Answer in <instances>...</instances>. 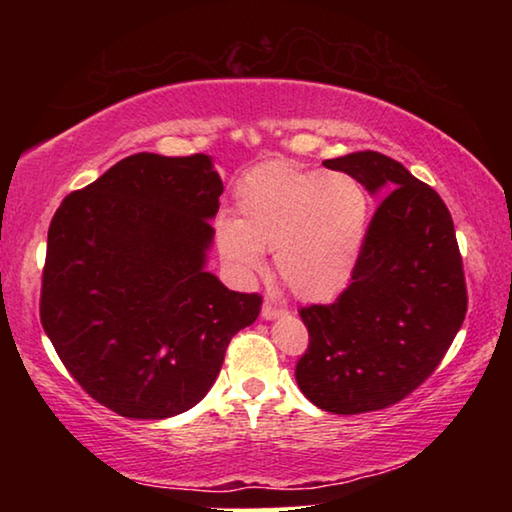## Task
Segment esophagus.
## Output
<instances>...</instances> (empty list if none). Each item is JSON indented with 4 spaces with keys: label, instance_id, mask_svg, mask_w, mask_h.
Segmentation results:
<instances>
[{
    "label": "esophagus",
    "instance_id": "34e87169",
    "mask_svg": "<svg viewBox=\"0 0 512 512\" xmlns=\"http://www.w3.org/2000/svg\"><path fill=\"white\" fill-rule=\"evenodd\" d=\"M282 314H284V309H277V307L271 305V302H264V307H262V318H264V320L280 318Z\"/></svg>",
    "mask_w": 512,
    "mask_h": 512
}]
</instances>
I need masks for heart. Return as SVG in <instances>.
Here are the masks:
<instances>
[{
    "instance_id": "1",
    "label": "heart",
    "mask_w": 512,
    "mask_h": 512,
    "mask_svg": "<svg viewBox=\"0 0 512 512\" xmlns=\"http://www.w3.org/2000/svg\"><path fill=\"white\" fill-rule=\"evenodd\" d=\"M237 219L216 223V248L250 280L275 253L280 280L302 300H329L348 287L370 223V194L348 171L266 162L235 187Z\"/></svg>"
}]
</instances>
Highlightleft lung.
<instances>
[{"label":"left lung","instance_id":"1","mask_svg":"<svg viewBox=\"0 0 512 512\" xmlns=\"http://www.w3.org/2000/svg\"><path fill=\"white\" fill-rule=\"evenodd\" d=\"M384 196L350 287L332 305L300 309L309 348L296 381L318 409H386L427 379L467 311L463 259L447 205L400 162L377 151L325 160Z\"/></svg>","mask_w":512,"mask_h":512}]
</instances>
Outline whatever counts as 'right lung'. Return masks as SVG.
Listing matches in <instances>:
<instances>
[{
    "instance_id": "1",
    "label": "right lung",
    "mask_w": 512,
    "mask_h": 512,
    "mask_svg": "<svg viewBox=\"0 0 512 512\" xmlns=\"http://www.w3.org/2000/svg\"><path fill=\"white\" fill-rule=\"evenodd\" d=\"M223 183L210 155L119 160L54 214L40 320L99 404L162 420L203 400L262 298L207 271Z\"/></svg>"
}]
</instances>
